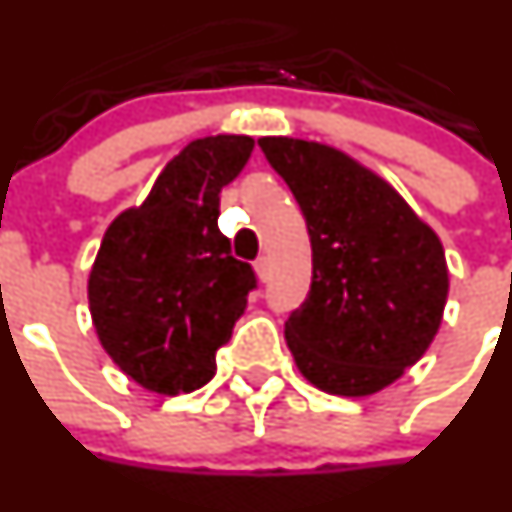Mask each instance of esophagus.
<instances>
[{"label":"esophagus","instance_id":"esophagus-1","mask_svg":"<svg viewBox=\"0 0 512 512\" xmlns=\"http://www.w3.org/2000/svg\"><path fill=\"white\" fill-rule=\"evenodd\" d=\"M254 268L261 281H268V276H271V263H268V256H258L254 261Z\"/></svg>","mask_w":512,"mask_h":512}]
</instances>
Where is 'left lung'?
<instances>
[{
  "mask_svg": "<svg viewBox=\"0 0 512 512\" xmlns=\"http://www.w3.org/2000/svg\"><path fill=\"white\" fill-rule=\"evenodd\" d=\"M306 219L313 278L286 321L298 371L333 396H371L428 351L448 298L438 236L381 176L316 141L263 136Z\"/></svg>",
  "mask_w": 512,
  "mask_h": 512,
  "instance_id": "8db88e82",
  "label": "left lung"
}]
</instances>
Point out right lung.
I'll list each match as a JSON object with an SVG mask.
<instances>
[{"label": "right lung", "mask_w": 512, "mask_h": 512, "mask_svg": "<svg viewBox=\"0 0 512 512\" xmlns=\"http://www.w3.org/2000/svg\"><path fill=\"white\" fill-rule=\"evenodd\" d=\"M251 151V136L194 139L101 239L89 273L91 321L111 361L149 391L206 386L256 288L251 263L231 256L219 231V194Z\"/></svg>", "instance_id": "1"}]
</instances>
